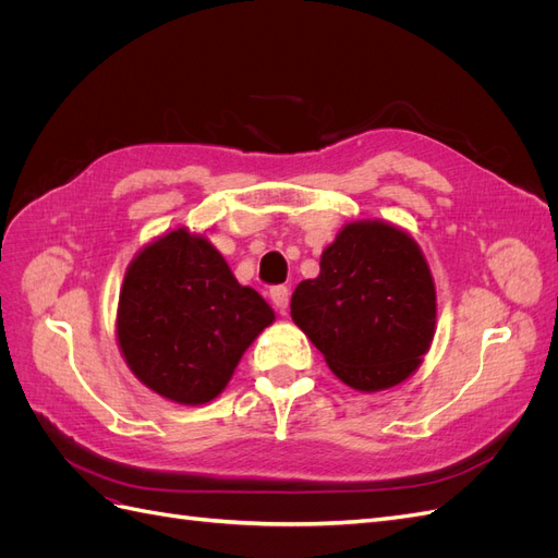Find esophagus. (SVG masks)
<instances>
[{
	"instance_id": "34e87169",
	"label": "esophagus",
	"mask_w": 558,
	"mask_h": 558,
	"mask_svg": "<svg viewBox=\"0 0 558 558\" xmlns=\"http://www.w3.org/2000/svg\"><path fill=\"white\" fill-rule=\"evenodd\" d=\"M269 298H272V305L283 314L289 310V300H291V291L286 289V286H275L272 291H269Z\"/></svg>"
}]
</instances>
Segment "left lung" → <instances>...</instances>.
I'll list each match as a JSON object with an SVG mask.
<instances>
[{
	"label": "left lung",
	"mask_w": 558,
	"mask_h": 558,
	"mask_svg": "<svg viewBox=\"0 0 558 558\" xmlns=\"http://www.w3.org/2000/svg\"><path fill=\"white\" fill-rule=\"evenodd\" d=\"M291 316L337 379L375 393L414 375L428 353L435 281L410 232L353 221L320 253L318 277L298 283Z\"/></svg>",
	"instance_id": "8db88e82"
}]
</instances>
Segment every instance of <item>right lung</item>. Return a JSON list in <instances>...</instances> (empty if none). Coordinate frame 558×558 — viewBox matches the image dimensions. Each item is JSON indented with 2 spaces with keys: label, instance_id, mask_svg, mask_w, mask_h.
Segmentation results:
<instances>
[{
  "label": "right lung",
  "instance_id": "obj_1",
  "mask_svg": "<svg viewBox=\"0 0 558 558\" xmlns=\"http://www.w3.org/2000/svg\"><path fill=\"white\" fill-rule=\"evenodd\" d=\"M272 320V307L234 279L205 234L177 228L128 265L116 342L150 391L179 404H207Z\"/></svg>",
  "mask_w": 558,
  "mask_h": 558
}]
</instances>
